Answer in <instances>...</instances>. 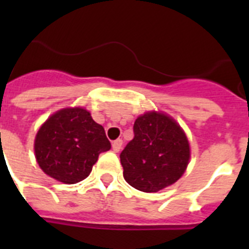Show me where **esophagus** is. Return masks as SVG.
<instances>
[{"mask_svg":"<svg viewBox=\"0 0 249 249\" xmlns=\"http://www.w3.org/2000/svg\"><path fill=\"white\" fill-rule=\"evenodd\" d=\"M122 144H123V141L118 138V140H116L113 143H112V149H113L114 152H120V149L122 148Z\"/></svg>","mask_w":249,"mask_h":249,"instance_id":"esophagus-1","label":"esophagus"}]
</instances>
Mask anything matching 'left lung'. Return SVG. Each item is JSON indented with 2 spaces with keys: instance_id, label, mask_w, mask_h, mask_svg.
I'll return each mask as SVG.
<instances>
[{
  "instance_id": "8db88e82",
  "label": "left lung",
  "mask_w": 249,
  "mask_h": 249,
  "mask_svg": "<svg viewBox=\"0 0 249 249\" xmlns=\"http://www.w3.org/2000/svg\"><path fill=\"white\" fill-rule=\"evenodd\" d=\"M135 137L121 152L123 177L142 192H158L177 182L190 162L186 133L172 117L147 112L133 124Z\"/></svg>"
}]
</instances>
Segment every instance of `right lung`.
<instances>
[{
  "instance_id": "right-lung-1",
  "label": "right lung",
  "mask_w": 249,
  "mask_h": 249,
  "mask_svg": "<svg viewBox=\"0 0 249 249\" xmlns=\"http://www.w3.org/2000/svg\"><path fill=\"white\" fill-rule=\"evenodd\" d=\"M111 149L105 128L81 107L59 109L52 114L35 140L38 166L50 177L73 184L89 177L102 152Z\"/></svg>"
}]
</instances>
